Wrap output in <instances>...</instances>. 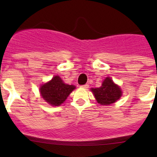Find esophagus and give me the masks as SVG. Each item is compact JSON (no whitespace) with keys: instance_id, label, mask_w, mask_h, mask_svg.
Returning a JSON list of instances; mask_svg holds the SVG:
<instances>
[{"instance_id":"esophagus-1","label":"esophagus","mask_w":157,"mask_h":157,"mask_svg":"<svg viewBox=\"0 0 157 157\" xmlns=\"http://www.w3.org/2000/svg\"><path fill=\"white\" fill-rule=\"evenodd\" d=\"M80 87L82 88H84V89H87L89 87V85L88 84H84V85H82V86H80Z\"/></svg>"}]
</instances>
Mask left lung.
Listing matches in <instances>:
<instances>
[{
	"mask_svg": "<svg viewBox=\"0 0 157 157\" xmlns=\"http://www.w3.org/2000/svg\"><path fill=\"white\" fill-rule=\"evenodd\" d=\"M98 103L101 105H110L116 102L121 96V89L114 83L110 77H106L100 87L92 89Z\"/></svg>",
	"mask_w": 157,
	"mask_h": 157,
	"instance_id": "left-lung-1",
	"label": "left lung"
}]
</instances>
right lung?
I'll list each match as a JSON object with an SVG mask.
<instances>
[{
    "mask_svg": "<svg viewBox=\"0 0 157 157\" xmlns=\"http://www.w3.org/2000/svg\"><path fill=\"white\" fill-rule=\"evenodd\" d=\"M74 89L75 86L65 84L61 77L55 76L52 80L41 86L40 93L42 98L50 105L58 106L66 100Z\"/></svg>",
    "mask_w": 157,
    "mask_h": 157,
    "instance_id": "1",
    "label": "right lung"
}]
</instances>
